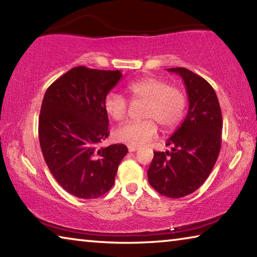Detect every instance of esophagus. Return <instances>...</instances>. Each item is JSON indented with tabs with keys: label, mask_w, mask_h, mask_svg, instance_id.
I'll use <instances>...</instances> for the list:
<instances>
[{
	"label": "esophagus",
	"mask_w": 257,
	"mask_h": 257,
	"mask_svg": "<svg viewBox=\"0 0 257 257\" xmlns=\"http://www.w3.org/2000/svg\"><path fill=\"white\" fill-rule=\"evenodd\" d=\"M138 150L137 146H128V151L129 152H136Z\"/></svg>",
	"instance_id": "esophagus-1"
}]
</instances>
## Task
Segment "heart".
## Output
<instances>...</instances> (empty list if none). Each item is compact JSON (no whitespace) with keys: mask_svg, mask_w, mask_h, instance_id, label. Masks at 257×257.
<instances>
[{"mask_svg":"<svg viewBox=\"0 0 257 257\" xmlns=\"http://www.w3.org/2000/svg\"><path fill=\"white\" fill-rule=\"evenodd\" d=\"M133 101L145 102L142 116L137 122H129L114 130L115 141L132 146L149 143L158 133V122L165 132L175 129L184 118L187 98L180 88L169 86L167 81L146 77L127 87ZM104 108L114 121H122L128 113V101L118 93H108L104 98Z\"/></svg>","mask_w":257,"mask_h":257,"instance_id":"obj_1","label":"heart"}]
</instances>
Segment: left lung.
Returning a JSON list of instances; mask_svg holds the SVG:
<instances>
[{"instance_id": "obj_1", "label": "left lung", "mask_w": 257, "mask_h": 257, "mask_svg": "<svg viewBox=\"0 0 257 257\" xmlns=\"http://www.w3.org/2000/svg\"><path fill=\"white\" fill-rule=\"evenodd\" d=\"M179 75L188 95V112L167 141L171 151L154 152L147 171L150 185L167 197L187 196L210 176L221 149L222 113L213 87L186 68H170Z\"/></svg>"}]
</instances>
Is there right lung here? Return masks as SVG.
I'll use <instances>...</instances> for the list:
<instances>
[{"label": "right lung", "instance_id": "add662e5", "mask_svg": "<svg viewBox=\"0 0 257 257\" xmlns=\"http://www.w3.org/2000/svg\"><path fill=\"white\" fill-rule=\"evenodd\" d=\"M122 73L75 67L56 79L43 98L38 137L58 184L78 198L102 196L112 188L127 146L101 147L108 137L104 98Z\"/></svg>", "mask_w": 257, "mask_h": 257}]
</instances>
